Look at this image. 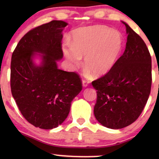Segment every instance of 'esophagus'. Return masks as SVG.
I'll use <instances>...</instances> for the list:
<instances>
[{
	"label": "esophagus",
	"instance_id": "1",
	"mask_svg": "<svg viewBox=\"0 0 159 159\" xmlns=\"http://www.w3.org/2000/svg\"><path fill=\"white\" fill-rule=\"evenodd\" d=\"M88 84H89V81L85 80H82V85H83V87L88 86Z\"/></svg>",
	"mask_w": 159,
	"mask_h": 159
}]
</instances>
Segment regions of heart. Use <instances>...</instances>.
<instances>
[{
	"instance_id": "obj_1",
	"label": "heart",
	"mask_w": 159,
	"mask_h": 159,
	"mask_svg": "<svg viewBox=\"0 0 159 159\" xmlns=\"http://www.w3.org/2000/svg\"><path fill=\"white\" fill-rule=\"evenodd\" d=\"M122 47V38L116 30L103 26H93L75 30L71 46L64 48V53L69 61L79 66L84 56L85 73L93 71L99 77L108 73L118 59Z\"/></svg>"
}]
</instances>
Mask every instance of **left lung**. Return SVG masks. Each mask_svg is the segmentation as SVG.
<instances>
[{"label": "left lung", "mask_w": 159, "mask_h": 159, "mask_svg": "<svg viewBox=\"0 0 159 159\" xmlns=\"http://www.w3.org/2000/svg\"><path fill=\"white\" fill-rule=\"evenodd\" d=\"M123 55L103 77L92 82L97 90L95 118L111 129H121L142 113L151 89V56L144 41L127 24Z\"/></svg>", "instance_id": "8db88e82"}]
</instances>
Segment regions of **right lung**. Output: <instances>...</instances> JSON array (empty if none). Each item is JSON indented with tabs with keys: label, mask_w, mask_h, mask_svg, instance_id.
<instances>
[{
	"label": "right lung",
	"mask_w": 159,
	"mask_h": 159,
	"mask_svg": "<svg viewBox=\"0 0 159 159\" xmlns=\"http://www.w3.org/2000/svg\"><path fill=\"white\" fill-rule=\"evenodd\" d=\"M67 23L53 20L30 30L19 40L12 53L11 89L19 110L28 122L51 129L64 122L72 100L82 89L77 73L59 69L62 32ZM36 52L43 61L36 66Z\"/></svg>",
	"instance_id": "1"
}]
</instances>
